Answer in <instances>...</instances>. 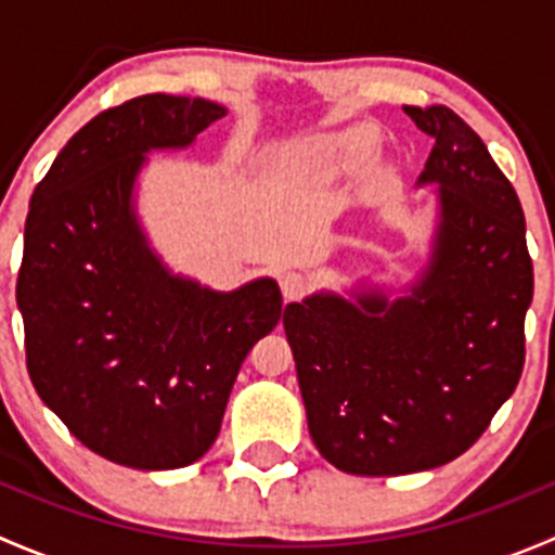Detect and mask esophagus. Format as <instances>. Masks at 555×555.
I'll use <instances>...</instances> for the list:
<instances>
[{
  "label": "esophagus",
  "mask_w": 555,
  "mask_h": 555,
  "mask_svg": "<svg viewBox=\"0 0 555 555\" xmlns=\"http://www.w3.org/2000/svg\"><path fill=\"white\" fill-rule=\"evenodd\" d=\"M279 287H282L284 300H295L306 293V276L298 271H284L279 276Z\"/></svg>",
  "instance_id": "1"
}]
</instances>
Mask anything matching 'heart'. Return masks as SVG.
Segmentation results:
<instances>
[{"instance_id": "obj_1", "label": "heart", "mask_w": 555, "mask_h": 555, "mask_svg": "<svg viewBox=\"0 0 555 555\" xmlns=\"http://www.w3.org/2000/svg\"><path fill=\"white\" fill-rule=\"evenodd\" d=\"M367 144H371V137H367L365 131H351L349 137H346V147L349 150H365Z\"/></svg>"}]
</instances>
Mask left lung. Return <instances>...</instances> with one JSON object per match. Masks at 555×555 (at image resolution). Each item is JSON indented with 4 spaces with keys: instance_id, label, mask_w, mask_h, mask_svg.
Returning a JSON list of instances; mask_svg holds the SVG:
<instances>
[{
    "instance_id": "obj_1",
    "label": "left lung",
    "mask_w": 555,
    "mask_h": 555,
    "mask_svg": "<svg viewBox=\"0 0 555 555\" xmlns=\"http://www.w3.org/2000/svg\"><path fill=\"white\" fill-rule=\"evenodd\" d=\"M402 109L435 137L416 268L317 289L282 319L313 446L376 478L449 464L483 435L524 371L534 293L524 209L478 133L443 104Z\"/></svg>"
}]
</instances>
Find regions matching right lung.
Wrapping results in <instances>:
<instances>
[{"label":"right lung","instance_id":"obj_1","mask_svg":"<svg viewBox=\"0 0 555 555\" xmlns=\"http://www.w3.org/2000/svg\"><path fill=\"white\" fill-rule=\"evenodd\" d=\"M228 109L150 93L93 117L35 188L18 298L44 405L133 469L198 462L251 346L282 319L276 279L211 289L171 271L139 215L150 153L190 150Z\"/></svg>","mask_w":555,"mask_h":555}]
</instances>
